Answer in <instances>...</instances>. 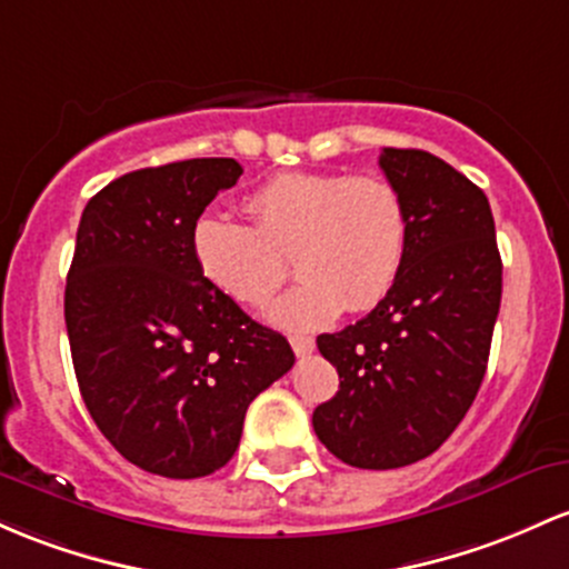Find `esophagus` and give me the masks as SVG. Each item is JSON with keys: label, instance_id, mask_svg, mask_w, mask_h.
<instances>
[{"label": "esophagus", "instance_id": "34e87169", "mask_svg": "<svg viewBox=\"0 0 569 569\" xmlns=\"http://www.w3.org/2000/svg\"><path fill=\"white\" fill-rule=\"evenodd\" d=\"M291 348H295L297 356H308V353H313L316 340H313V337H308V335H295V337H291Z\"/></svg>", "mask_w": 569, "mask_h": 569}]
</instances>
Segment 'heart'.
<instances>
[{
	"label": "heart",
	"mask_w": 569,
	"mask_h": 569,
	"mask_svg": "<svg viewBox=\"0 0 569 569\" xmlns=\"http://www.w3.org/2000/svg\"><path fill=\"white\" fill-rule=\"evenodd\" d=\"M242 208L251 227L218 213L191 223L193 264L218 295L259 308L283 283L291 256L302 280L267 310L283 329H318L342 308L372 310L405 267L408 208L378 174L280 172L256 186Z\"/></svg>",
	"instance_id": "heart-1"
}]
</instances>
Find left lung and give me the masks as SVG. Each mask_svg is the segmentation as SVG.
<instances>
[{"label": "left lung", "instance_id": "left-lung-1", "mask_svg": "<svg viewBox=\"0 0 569 569\" xmlns=\"http://www.w3.org/2000/svg\"><path fill=\"white\" fill-rule=\"evenodd\" d=\"M380 170L408 208L405 267L372 313L316 340L340 391L313 410V429L359 470L413 465L451 437L486 376L502 299L486 193L416 148H383Z\"/></svg>", "mask_w": 569, "mask_h": 569}]
</instances>
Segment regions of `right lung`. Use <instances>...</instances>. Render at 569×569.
Listing matches in <instances>:
<instances>
[{"instance_id":"1","label":"right lung","mask_w":569,"mask_h":569,"mask_svg":"<svg viewBox=\"0 0 569 569\" xmlns=\"http://www.w3.org/2000/svg\"><path fill=\"white\" fill-rule=\"evenodd\" d=\"M234 159L146 167L93 193L80 216L64 321L86 408L140 470L202 478L240 446L248 405L295 351L204 283L189 232Z\"/></svg>"}]
</instances>
